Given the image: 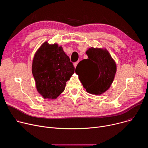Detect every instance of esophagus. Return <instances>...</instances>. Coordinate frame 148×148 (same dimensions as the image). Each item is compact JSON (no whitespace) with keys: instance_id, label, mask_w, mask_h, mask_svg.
Wrapping results in <instances>:
<instances>
[{"instance_id":"esophagus-1","label":"esophagus","mask_w":148,"mask_h":148,"mask_svg":"<svg viewBox=\"0 0 148 148\" xmlns=\"http://www.w3.org/2000/svg\"><path fill=\"white\" fill-rule=\"evenodd\" d=\"M78 61H77V62L74 63V66L75 68L77 67V64H78Z\"/></svg>"}]
</instances>
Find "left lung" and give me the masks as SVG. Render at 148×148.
<instances>
[{
  "instance_id": "left-lung-1",
  "label": "left lung",
  "mask_w": 148,
  "mask_h": 148,
  "mask_svg": "<svg viewBox=\"0 0 148 148\" xmlns=\"http://www.w3.org/2000/svg\"><path fill=\"white\" fill-rule=\"evenodd\" d=\"M86 53L88 58L78 63L75 73L87 92L101 95L110 88L114 81L116 62L106 49L91 47Z\"/></svg>"
}]
</instances>
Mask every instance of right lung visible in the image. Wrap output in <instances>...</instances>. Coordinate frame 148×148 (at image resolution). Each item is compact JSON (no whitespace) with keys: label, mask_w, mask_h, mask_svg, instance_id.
Masks as SVG:
<instances>
[{"label":"right lung","mask_w":148,"mask_h":148,"mask_svg":"<svg viewBox=\"0 0 148 148\" xmlns=\"http://www.w3.org/2000/svg\"><path fill=\"white\" fill-rule=\"evenodd\" d=\"M74 67L62 46L45 41L36 51L32 71L37 92L44 99H56L64 91Z\"/></svg>","instance_id":"obj_1"}]
</instances>
